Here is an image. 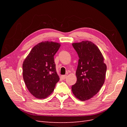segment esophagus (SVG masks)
<instances>
[{
    "label": "esophagus",
    "mask_w": 127,
    "mask_h": 127,
    "mask_svg": "<svg viewBox=\"0 0 127 127\" xmlns=\"http://www.w3.org/2000/svg\"><path fill=\"white\" fill-rule=\"evenodd\" d=\"M66 77H67V75H63V76H61V78H62V79H64V80L66 79Z\"/></svg>",
    "instance_id": "obj_1"
}]
</instances>
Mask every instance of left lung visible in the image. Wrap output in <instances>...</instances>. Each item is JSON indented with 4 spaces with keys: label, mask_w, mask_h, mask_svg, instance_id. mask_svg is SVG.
Masks as SVG:
<instances>
[{
    "label": "left lung",
    "mask_w": 127,
    "mask_h": 127,
    "mask_svg": "<svg viewBox=\"0 0 127 127\" xmlns=\"http://www.w3.org/2000/svg\"><path fill=\"white\" fill-rule=\"evenodd\" d=\"M79 57L76 75L77 82L71 86L72 93L80 101L93 97L105 81L106 66L98 47L93 42L84 41L72 44Z\"/></svg>",
    "instance_id": "obj_1"
}]
</instances>
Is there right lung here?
Segmentation results:
<instances>
[{"mask_svg":"<svg viewBox=\"0 0 127 127\" xmlns=\"http://www.w3.org/2000/svg\"><path fill=\"white\" fill-rule=\"evenodd\" d=\"M60 44L44 41L32 48L23 64V76L31 94L37 98H44L54 91L59 82L54 56Z\"/></svg>","mask_w":127,"mask_h":127,"instance_id":"obj_1","label":"right lung"}]
</instances>
